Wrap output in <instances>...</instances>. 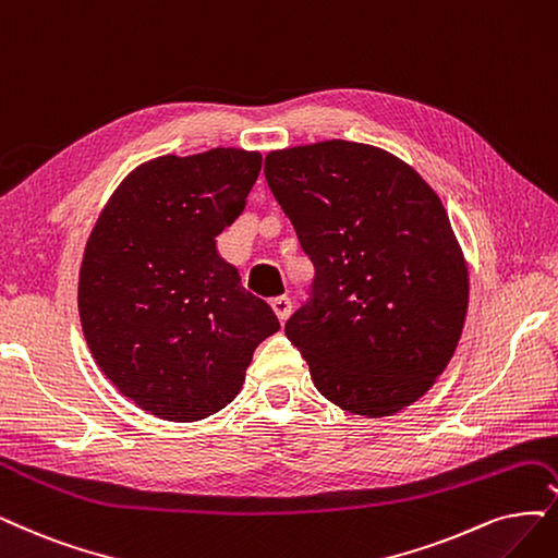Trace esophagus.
<instances>
[{"label":"esophagus","instance_id":"1","mask_svg":"<svg viewBox=\"0 0 558 558\" xmlns=\"http://www.w3.org/2000/svg\"><path fill=\"white\" fill-rule=\"evenodd\" d=\"M271 307H274V313H276V317H278L280 322H284L287 317L292 315V301L287 299V296H276V299L271 301Z\"/></svg>","mask_w":558,"mask_h":558}]
</instances>
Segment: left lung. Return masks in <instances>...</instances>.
Segmentation results:
<instances>
[{
	"instance_id": "8db88e82",
	"label": "left lung",
	"mask_w": 558,
	"mask_h": 558,
	"mask_svg": "<svg viewBox=\"0 0 558 558\" xmlns=\"http://www.w3.org/2000/svg\"><path fill=\"white\" fill-rule=\"evenodd\" d=\"M264 174L315 264L313 299L284 333L317 390L367 418L414 404L456 354L469 307L439 195L398 156L344 140L271 151Z\"/></svg>"
}]
</instances>
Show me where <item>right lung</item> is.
<instances>
[{"instance_id": "right-lung-1", "label": "right lung", "mask_w": 558, "mask_h": 558, "mask_svg": "<svg viewBox=\"0 0 558 558\" xmlns=\"http://www.w3.org/2000/svg\"><path fill=\"white\" fill-rule=\"evenodd\" d=\"M262 170L257 151L218 147L142 162L108 199L80 266L89 352L123 398L193 423L230 404L280 322L216 251Z\"/></svg>"}]
</instances>
